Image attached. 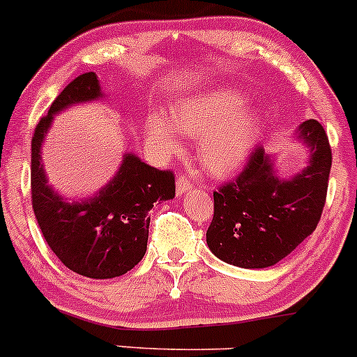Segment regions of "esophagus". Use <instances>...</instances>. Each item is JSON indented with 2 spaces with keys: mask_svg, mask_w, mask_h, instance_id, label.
Returning a JSON list of instances; mask_svg holds the SVG:
<instances>
[{
  "mask_svg": "<svg viewBox=\"0 0 357 357\" xmlns=\"http://www.w3.org/2000/svg\"><path fill=\"white\" fill-rule=\"evenodd\" d=\"M190 189H192V182L180 175V177L177 178V196H182V194L189 192Z\"/></svg>",
  "mask_w": 357,
  "mask_h": 357,
  "instance_id": "34e87169",
  "label": "esophagus"
}]
</instances>
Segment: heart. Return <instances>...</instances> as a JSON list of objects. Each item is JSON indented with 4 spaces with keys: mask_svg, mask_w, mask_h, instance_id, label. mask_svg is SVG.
Wrapping results in <instances>:
<instances>
[{
    "mask_svg": "<svg viewBox=\"0 0 357 357\" xmlns=\"http://www.w3.org/2000/svg\"><path fill=\"white\" fill-rule=\"evenodd\" d=\"M245 101V94L235 89L185 98L172 112V123L160 115L149 116L148 137L167 154L182 151L178 133L199 139V163L208 174L225 177L248 161L259 137V115L255 108H244Z\"/></svg>",
    "mask_w": 357,
    "mask_h": 357,
    "instance_id": "b5f03b06",
    "label": "heart"
}]
</instances>
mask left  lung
<instances>
[{
	"label": "left lung",
	"instance_id": "1",
	"mask_svg": "<svg viewBox=\"0 0 357 357\" xmlns=\"http://www.w3.org/2000/svg\"><path fill=\"white\" fill-rule=\"evenodd\" d=\"M296 135L310 148L299 174L280 178L273 156L256 146L244 170L213 192L206 242L216 258L241 268L273 266L314 232L326 201L332 149L316 120L301 123Z\"/></svg>",
	"mask_w": 357,
	"mask_h": 357
}]
</instances>
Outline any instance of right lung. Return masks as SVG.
Listing matches in <instances>:
<instances>
[{
	"label": "right lung",
	"mask_w": 357,
	"mask_h": 357,
	"mask_svg": "<svg viewBox=\"0 0 357 357\" xmlns=\"http://www.w3.org/2000/svg\"><path fill=\"white\" fill-rule=\"evenodd\" d=\"M102 98L98 75L87 72L58 94L32 137V209L51 251L75 273L89 278H115L130 271L146 255L149 209L175 197V177L135 154H123L116 175L96 196L67 201L47 183L41 160L43 141L54 115L77 102Z\"/></svg>",
	"instance_id": "add662e5"
}]
</instances>
